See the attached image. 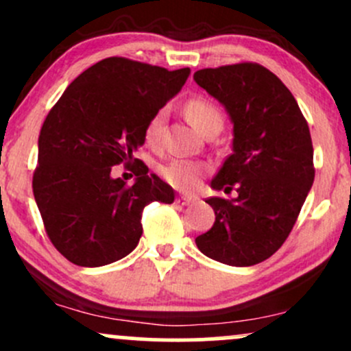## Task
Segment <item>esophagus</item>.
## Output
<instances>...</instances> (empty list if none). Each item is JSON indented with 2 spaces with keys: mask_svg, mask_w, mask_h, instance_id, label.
Instances as JSON below:
<instances>
[{
  "mask_svg": "<svg viewBox=\"0 0 351 351\" xmlns=\"http://www.w3.org/2000/svg\"><path fill=\"white\" fill-rule=\"evenodd\" d=\"M195 202V198H191V197H178L176 198V204H180V205H191Z\"/></svg>",
  "mask_w": 351,
  "mask_h": 351,
  "instance_id": "1",
  "label": "esophagus"
}]
</instances>
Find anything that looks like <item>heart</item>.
<instances>
[{
	"label": "heart",
	"instance_id": "heart-1",
	"mask_svg": "<svg viewBox=\"0 0 351 351\" xmlns=\"http://www.w3.org/2000/svg\"><path fill=\"white\" fill-rule=\"evenodd\" d=\"M188 119L202 132L208 131L213 126H222L223 117L220 109L212 101L205 97H191L185 104ZM165 110L160 109L147 119L145 126V143L149 147H160L163 141ZM208 169L204 161L188 160V158H175L160 169L161 176L168 185L176 190L191 191L202 182V176Z\"/></svg>",
	"mask_w": 351,
	"mask_h": 351
}]
</instances>
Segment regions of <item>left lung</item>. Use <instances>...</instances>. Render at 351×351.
<instances>
[{
    "instance_id": "left-lung-1",
    "label": "left lung",
    "mask_w": 351,
    "mask_h": 351,
    "mask_svg": "<svg viewBox=\"0 0 351 351\" xmlns=\"http://www.w3.org/2000/svg\"><path fill=\"white\" fill-rule=\"evenodd\" d=\"M193 79L222 102L234 123V153L212 188H235L239 195L206 198L215 223L195 242L219 263L259 264L291 234L315 182L308 123L289 88L256 62L202 69Z\"/></svg>"
}]
</instances>
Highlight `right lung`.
<instances>
[{
    "mask_svg": "<svg viewBox=\"0 0 351 351\" xmlns=\"http://www.w3.org/2000/svg\"><path fill=\"white\" fill-rule=\"evenodd\" d=\"M188 75V67L109 57L80 73L50 109L32 186L50 242L70 263L99 267L123 259L141 237L145 206L173 204V188L134 153L145 145L147 119ZM117 164L136 176L132 186L112 178Z\"/></svg>",
    "mask_w": 351,
    "mask_h": 351,
    "instance_id": "obj_1",
    "label": "right lung"
}]
</instances>
